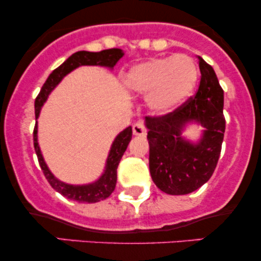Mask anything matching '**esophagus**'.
<instances>
[{"instance_id":"34e87169","label":"esophagus","mask_w":261,"mask_h":261,"mask_svg":"<svg viewBox=\"0 0 261 261\" xmlns=\"http://www.w3.org/2000/svg\"><path fill=\"white\" fill-rule=\"evenodd\" d=\"M133 133L136 136H145L146 135V125L143 121H136L133 126Z\"/></svg>"}]
</instances>
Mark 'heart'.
<instances>
[{"label": "heart", "instance_id": "1", "mask_svg": "<svg viewBox=\"0 0 261 261\" xmlns=\"http://www.w3.org/2000/svg\"><path fill=\"white\" fill-rule=\"evenodd\" d=\"M197 66L188 55L153 59L135 66L126 76L128 88L148 95V104L167 113L187 99L197 81Z\"/></svg>", "mask_w": 261, "mask_h": 261}]
</instances>
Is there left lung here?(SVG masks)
Wrapping results in <instances>:
<instances>
[{"label": "left lung", "mask_w": 261, "mask_h": 261, "mask_svg": "<svg viewBox=\"0 0 261 261\" xmlns=\"http://www.w3.org/2000/svg\"><path fill=\"white\" fill-rule=\"evenodd\" d=\"M199 88L181 106L163 115L146 116L149 143V172L158 189L169 195H185L202 187L216 169L222 148L226 119L223 89L212 66L199 58ZM190 121L206 130L197 145L180 137Z\"/></svg>", "instance_id": "obj_1"}]
</instances>
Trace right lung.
Returning <instances> with one entry per match:
<instances>
[{"label":"right lung","instance_id":"1","mask_svg":"<svg viewBox=\"0 0 261 261\" xmlns=\"http://www.w3.org/2000/svg\"><path fill=\"white\" fill-rule=\"evenodd\" d=\"M122 55H124V53H122L120 49L101 50L99 53L77 51L74 53L73 55H71L64 64L60 65L58 68H55V70L50 73V76L47 77V80L45 81L43 87H41L38 97L35 98V118L39 116L41 106H43L44 101L46 100L47 95H49L50 92L59 85L60 81L64 79L66 74L70 73L71 71L74 70L76 67H79V66L83 65H99L107 66V67H114L116 62L122 58ZM37 133V122H35L34 131H33V141H34L35 153H37L39 164H40V168L43 170L45 178L47 179L49 184L51 185L58 193H60L61 195H64L65 197H67V199L70 200L86 203L101 201V200H106L107 197L112 195V193L116 185V178H118V175H116V169H118L119 163H120L122 154L126 151L128 142L131 141V137H133V128H131V126L125 128L122 133H120L116 136L115 141H114L112 145V149H110L109 155H108L106 172H104V174L100 176L99 180H97L89 185H70L58 180V179L51 174V172L47 168L43 160V155L40 153V148H39L38 145Z\"/></svg>","mask_w":261,"mask_h":261}]
</instances>
